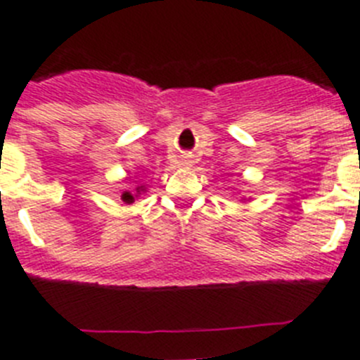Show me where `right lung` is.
<instances>
[{
  "instance_id": "add662e5",
  "label": "right lung",
  "mask_w": 360,
  "mask_h": 360,
  "mask_svg": "<svg viewBox=\"0 0 360 360\" xmlns=\"http://www.w3.org/2000/svg\"><path fill=\"white\" fill-rule=\"evenodd\" d=\"M141 190H143V188L139 186L137 192H141ZM122 201H124V203H134V195L129 194V192H124V194H122Z\"/></svg>"
}]
</instances>
